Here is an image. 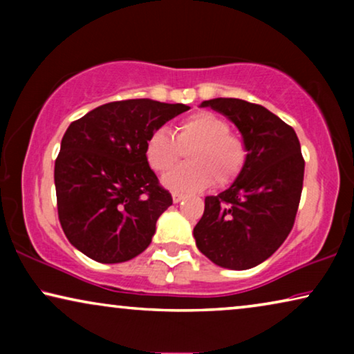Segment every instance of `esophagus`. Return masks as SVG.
<instances>
[{"label":"esophagus","instance_id":"esophagus-1","mask_svg":"<svg viewBox=\"0 0 354 354\" xmlns=\"http://www.w3.org/2000/svg\"><path fill=\"white\" fill-rule=\"evenodd\" d=\"M183 198H185V195H182V193H172V201L174 203H180Z\"/></svg>","mask_w":354,"mask_h":354}]
</instances>
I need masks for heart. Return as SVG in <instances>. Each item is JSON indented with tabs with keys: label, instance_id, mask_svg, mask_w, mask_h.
I'll use <instances>...</instances> for the list:
<instances>
[{
	"label": "heart",
	"instance_id": "1",
	"mask_svg": "<svg viewBox=\"0 0 354 354\" xmlns=\"http://www.w3.org/2000/svg\"><path fill=\"white\" fill-rule=\"evenodd\" d=\"M190 151V165L164 178L171 190L192 193L205 190L211 182L216 187L234 183L243 171L248 148L224 118L209 111H198L183 118L174 132L159 129L145 143V158L156 174H168Z\"/></svg>",
	"mask_w": 354,
	"mask_h": 354
}]
</instances>
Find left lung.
<instances>
[{
  "label": "left lung",
  "instance_id": "8db88e82",
  "mask_svg": "<svg viewBox=\"0 0 354 354\" xmlns=\"http://www.w3.org/2000/svg\"><path fill=\"white\" fill-rule=\"evenodd\" d=\"M201 106L239 127L248 159L225 192L206 196L193 235L198 250L214 264L251 269L272 256L293 229L304 177L299 140L288 124L261 104L214 98Z\"/></svg>",
  "mask_w": 354,
  "mask_h": 354
}]
</instances>
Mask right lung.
<instances>
[{
	"mask_svg": "<svg viewBox=\"0 0 354 354\" xmlns=\"http://www.w3.org/2000/svg\"><path fill=\"white\" fill-rule=\"evenodd\" d=\"M188 109L153 100L113 101L69 125L55 185L61 227L77 250L115 264L148 248L172 196L148 166L145 143Z\"/></svg>",
	"mask_w": 354,
	"mask_h": 354,
	"instance_id": "add662e5",
	"label": "right lung"
}]
</instances>
